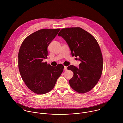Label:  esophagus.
Returning <instances> with one entry per match:
<instances>
[{
    "mask_svg": "<svg viewBox=\"0 0 123 123\" xmlns=\"http://www.w3.org/2000/svg\"><path fill=\"white\" fill-rule=\"evenodd\" d=\"M64 71H67V67H66V66H64Z\"/></svg>",
    "mask_w": 123,
    "mask_h": 123,
    "instance_id": "1",
    "label": "esophagus"
}]
</instances>
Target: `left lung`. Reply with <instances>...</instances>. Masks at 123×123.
<instances>
[{"label":"left lung","mask_w":123,"mask_h":123,"mask_svg":"<svg viewBox=\"0 0 123 123\" xmlns=\"http://www.w3.org/2000/svg\"><path fill=\"white\" fill-rule=\"evenodd\" d=\"M58 36L68 44L73 56L79 57V67H68L74 73L70 86L81 93L90 91L98 83L103 70V60L99 44L89 32L79 27L62 29Z\"/></svg>","instance_id":"1"}]
</instances>
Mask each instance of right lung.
<instances>
[{
    "mask_svg": "<svg viewBox=\"0 0 123 123\" xmlns=\"http://www.w3.org/2000/svg\"><path fill=\"white\" fill-rule=\"evenodd\" d=\"M60 30L37 31L27 37L20 48L18 68L21 76L28 88L37 94L50 91L63 72V65L53 67L43 62L47 58L49 44Z\"/></svg>",
    "mask_w": 123,
    "mask_h": 123,
    "instance_id": "1",
    "label": "right lung"
}]
</instances>
